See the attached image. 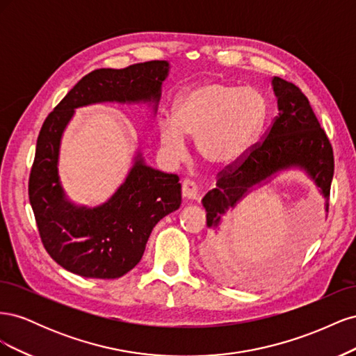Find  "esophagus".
<instances>
[{
    "label": "esophagus",
    "instance_id": "34e87169",
    "mask_svg": "<svg viewBox=\"0 0 356 356\" xmlns=\"http://www.w3.org/2000/svg\"><path fill=\"white\" fill-rule=\"evenodd\" d=\"M182 197L186 200H196L199 197V190L195 181L191 179L182 181Z\"/></svg>",
    "mask_w": 356,
    "mask_h": 356
}]
</instances>
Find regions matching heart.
Wrapping results in <instances>:
<instances>
[{
    "label": "heart",
    "mask_w": 356,
    "mask_h": 356,
    "mask_svg": "<svg viewBox=\"0 0 356 356\" xmlns=\"http://www.w3.org/2000/svg\"><path fill=\"white\" fill-rule=\"evenodd\" d=\"M268 117L266 96L255 88L204 80L182 90L172 117L160 123V145L170 160L184 157L186 138H196L204 163L233 168L260 139Z\"/></svg>",
    "instance_id": "1"
}]
</instances>
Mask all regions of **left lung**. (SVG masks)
<instances>
[{
  "instance_id": "1",
  "label": "left lung",
  "mask_w": 356,
  "mask_h": 356,
  "mask_svg": "<svg viewBox=\"0 0 356 356\" xmlns=\"http://www.w3.org/2000/svg\"><path fill=\"white\" fill-rule=\"evenodd\" d=\"M273 92L279 114L264 141L255 145L241 163L222 169L217 187L202 199L207 209V225L218 229L221 217L233 209L251 188L261 186L276 174L291 168L305 170L330 207V188L334 175L332 147L312 110L309 99L296 84L273 77Z\"/></svg>"
}]
</instances>
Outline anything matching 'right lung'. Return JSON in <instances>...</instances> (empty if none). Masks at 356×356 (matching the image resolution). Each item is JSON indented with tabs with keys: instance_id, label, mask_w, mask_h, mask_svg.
<instances>
[{
	"instance_id": "1",
	"label": "right lung",
	"mask_w": 356,
	"mask_h": 356,
	"mask_svg": "<svg viewBox=\"0 0 356 356\" xmlns=\"http://www.w3.org/2000/svg\"><path fill=\"white\" fill-rule=\"evenodd\" d=\"M168 74L166 60L95 70L42 123L29 175V202L42 245L65 270L95 279L126 275L141 261L154 225L179 208L178 175L147 166L139 152L123 184L95 208L68 200L58 172L62 135L75 108L101 102L149 104L156 113Z\"/></svg>"
}]
</instances>
